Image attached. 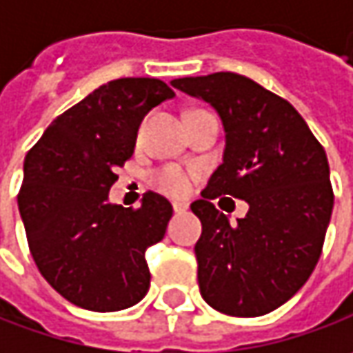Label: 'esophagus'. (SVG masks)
<instances>
[{
    "label": "esophagus",
    "mask_w": 353,
    "mask_h": 353,
    "mask_svg": "<svg viewBox=\"0 0 353 353\" xmlns=\"http://www.w3.org/2000/svg\"><path fill=\"white\" fill-rule=\"evenodd\" d=\"M172 210L176 214H183V212L188 210V204L186 202H172Z\"/></svg>",
    "instance_id": "obj_1"
}]
</instances>
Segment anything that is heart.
Masks as SVG:
<instances>
[{"label": "heart", "instance_id": "1", "mask_svg": "<svg viewBox=\"0 0 353 353\" xmlns=\"http://www.w3.org/2000/svg\"><path fill=\"white\" fill-rule=\"evenodd\" d=\"M192 179H194V172L192 170L176 167V165H170V167H165V169L157 172L155 184L165 194L174 198H183L190 192Z\"/></svg>", "mask_w": 353, "mask_h": 353}]
</instances>
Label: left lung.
<instances>
[{"label": "left lung", "mask_w": 353, "mask_h": 353, "mask_svg": "<svg viewBox=\"0 0 353 353\" xmlns=\"http://www.w3.org/2000/svg\"><path fill=\"white\" fill-rule=\"evenodd\" d=\"M170 84L210 103L225 133L222 165L190 204L202 222L200 294L230 316L267 314L319 263L334 206L326 153L291 103L248 76L214 72ZM222 194L250 204L237 225L211 204Z\"/></svg>", "instance_id": "8db88e82"}]
</instances>
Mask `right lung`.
<instances>
[{
    "label": "right lung",
    "instance_id": "obj_1",
    "mask_svg": "<svg viewBox=\"0 0 353 353\" xmlns=\"http://www.w3.org/2000/svg\"><path fill=\"white\" fill-rule=\"evenodd\" d=\"M174 98L157 78H117L57 117L25 157L17 204L41 275L68 303L114 312L149 291L145 251L172 216L145 192L137 210L110 202L116 169L133 155L143 117Z\"/></svg>",
    "mask_w": 353,
    "mask_h": 353
}]
</instances>
